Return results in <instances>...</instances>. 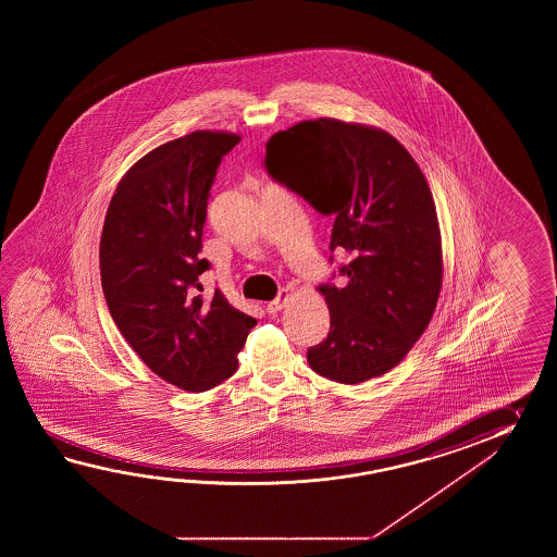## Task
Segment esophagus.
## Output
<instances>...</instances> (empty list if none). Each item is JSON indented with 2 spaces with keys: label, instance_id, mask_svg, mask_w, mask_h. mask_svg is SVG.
Wrapping results in <instances>:
<instances>
[{
  "label": "esophagus",
  "instance_id": "34e87169",
  "mask_svg": "<svg viewBox=\"0 0 557 557\" xmlns=\"http://www.w3.org/2000/svg\"><path fill=\"white\" fill-rule=\"evenodd\" d=\"M288 298H290V293H288L286 288H283V290L278 293V296H276L274 300H271V302L267 305V312H271V314H274V312H278V310H281V308H283L284 305H286V300H288Z\"/></svg>",
  "mask_w": 557,
  "mask_h": 557
}]
</instances>
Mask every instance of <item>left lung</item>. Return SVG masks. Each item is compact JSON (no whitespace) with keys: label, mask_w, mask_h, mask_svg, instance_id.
<instances>
[{"label":"left lung","mask_w":557,"mask_h":557,"mask_svg":"<svg viewBox=\"0 0 557 557\" xmlns=\"http://www.w3.org/2000/svg\"><path fill=\"white\" fill-rule=\"evenodd\" d=\"M267 171L331 214V250H348L344 286L322 284L331 332L308 348L324 379L360 384L403 362L442 290V237L426 177L391 133L320 117L274 133Z\"/></svg>","instance_id":"left-lung-1"}]
</instances>
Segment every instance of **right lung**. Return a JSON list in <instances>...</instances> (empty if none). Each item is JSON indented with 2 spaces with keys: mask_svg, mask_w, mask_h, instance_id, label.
<instances>
[{
  "mask_svg": "<svg viewBox=\"0 0 557 557\" xmlns=\"http://www.w3.org/2000/svg\"><path fill=\"white\" fill-rule=\"evenodd\" d=\"M240 135L193 131L159 145L119 181L107 209L99 269L123 338L159 379L205 392L235 374L257 320L221 290L202 298L207 199Z\"/></svg>",
  "mask_w": 557,
  "mask_h": 557,
  "instance_id": "add662e5",
  "label": "right lung"
}]
</instances>
